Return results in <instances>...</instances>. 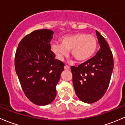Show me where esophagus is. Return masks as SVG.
<instances>
[{
	"mask_svg": "<svg viewBox=\"0 0 125 125\" xmlns=\"http://www.w3.org/2000/svg\"><path fill=\"white\" fill-rule=\"evenodd\" d=\"M70 67L68 66V65H65V66H64V69H65V70H70Z\"/></svg>",
	"mask_w": 125,
	"mask_h": 125,
	"instance_id": "obj_1",
	"label": "esophagus"
}]
</instances>
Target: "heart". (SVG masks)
Wrapping results in <instances>:
<instances>
[{"mask_svg": "<svg viewBox=\"0 0 125 125\" xmlns=\"http://www.w3.org/2000/svg\"><path fill=\"white\" fill-rule=\"evenodd\" d=\"M97 48V42L94 36L77 33L64 36L61 39V44H52L51 48L59 60L68 55L71 50L73 57L77 62H83L93 56Z\"/></svg>", "mask_w": 125, "mask_h": 125, "instance_id": "b5f03b06", "label": "heart"}]
</instances>
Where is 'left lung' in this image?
Segmentation results:
<instances>
[{
    "mask_svg": "<svg viewBox=\"0 0 125 125\" xmlns=\"http://www.w3.org/2000/svg\"><path fill=\"white\" fill-rule=\"evenodd\" d=\"M100 50L93 58L78 66L71 67L75 94L82 101L93 103L108 89L114 68L111 50L104 37L96 31Z\"/></svg>",
    "mask_w": 125,
    "mask_h": 125,
    "instance_id": "1",
    "label": "left lung"
}]
</instances>
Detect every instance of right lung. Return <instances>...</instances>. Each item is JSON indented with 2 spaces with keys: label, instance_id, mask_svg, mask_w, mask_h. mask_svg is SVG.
<instances>
[{
  "label": "right lung",
  "instance_id": "obj_1",
  "mask_svg": "<svg viewBox=\"0 0 125 125\" xmlns=\"http://www.w3.org/2000/svg\"><path fill=\"white\" fill-rule=\"evenodd\" d=\"M54 32L42 29L26 35L19 42L14 58L16 74L24 94L37 105L54 100L56 86L65 63L55 59L50 42Z\"/></svg>",
  "mask_w": 125,
  "mask_h": 125
}]
</instances>
